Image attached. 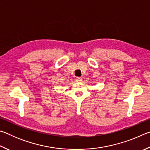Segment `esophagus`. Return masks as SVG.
I'll use <instances>...</instances> for the list:
<instances>
[{"instance_id":"obj_1","label":"esophagus","mask_w":150,"mask_h":150,"mask_svg":"<svg viewBox=\"0 0 150 150\" xmlns=\"http://www.w3.org/2000/svg\"><path fill=\"white\" fill-rule=\"evenodd\" d=\"M75 81H77V82H80V81H82V78L77 77H76V78H75Z\"/></svg>"}]
</instances>
